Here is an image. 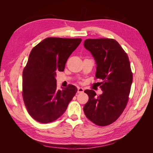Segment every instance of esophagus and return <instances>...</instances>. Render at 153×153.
<instances>
[{"label":"esophagus","instance_id":"34e87169","mask_svg":"<svg viewBox=\"0 0 153 153\" xmlns=\"http://www.w3.org/2000/svg\"><path fill=\"white\" fill-rule=\"evenodd\" d=\"M84 91V88L80 87H78V93H80V92H83Z\"/></svg>","mask_w":153,"mask_h":153}]
</instances>
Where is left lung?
Listing matches in <instances>:
<instances>
[{"label":"left lung","instance_id":"obj_1","mask_svg":"<svg viewBox=\"0 0 153 153\" xmlns=\"http://www.w3.org/2000/svg\"><path fill=\"white\" fill-rule=\"evenodd\" d=\"M84 47L96 64V77L103 93L96 96L93 90H85L89 100L84 106L86 117L100 126L112 124L119 117L128 101L133 81L126 53L113 39H87Z\"/></svg>","mask_w":153,"mask_h":153}]
</instances>
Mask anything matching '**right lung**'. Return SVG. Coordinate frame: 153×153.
<instances>
[{"instance_id":"right-lung-1","label":"right lung","mask_w":153,"mask_h":153,"mask_svg":"<svg viewBox=\"0 0 153 153\" xmlns=\"http://www.w3.org/2000/svg\"><path fill=\"white\" fill-rule=\"evenodd\" d=\"M80 38H47L34 47L23 71V99L27 111L41 123L54 121L64 113L77 88L57 89L56 73L63 71Z\"/></svg>"}]
</instances>
